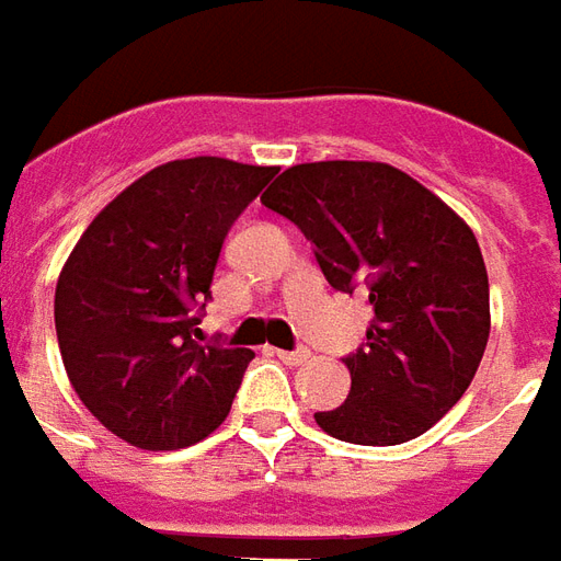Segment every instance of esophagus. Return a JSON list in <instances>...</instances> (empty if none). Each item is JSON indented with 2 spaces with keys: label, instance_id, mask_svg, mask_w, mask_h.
<instances>
[{
  "label": "esophagus",
  "instance_id": "esophagus-1",
  "mask_svg": "<svg viewBox=\"0 0 561 561\" xmlns=\"http://www.w3.org/2000/svg\"><path fill=\"white\" fill-rule=\"evenodd\" d=\"M277 358H280L284 365H301V362H308L310 353L308 350H277Z\"/></svg>",
  "mask_w": 561,
  "mask_h": 561
}]
</instances>
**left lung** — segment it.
<instances>
[{"label": "left lung", "instance_id": "left-lung-1", "mask_svg": "<svg viewBox=\"0 0 561 561\" xmlns=\"http://www.w3.org/2000/svg\"><path fill=\"white\" fill-rule=\"evenodd\" d=\"M263 206L313 244L334 289H367V343L322 431L355 445H400L431 431L472 382L490 337V284L476 232L439 196L379 161L296 163Z\"/></svg>", "mask_w": 561, "mask_h": 561}]
</instances>
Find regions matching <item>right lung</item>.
<instances>
[{
  "instance_id": "add662e5",
  "label": "right lung",
  "mask_w": 561,
  "mask_h": 561,
  "mask_svg": "<svg viewBox=\"0 0 561 561\" xmlns=\"http://www.w3.org/2000/svg\"><path fill=\"white\" fill-rule=\"evenodd\" d=\"M275 167L185 158L101 208L56 284V337L77 398L118 439L173 451L230 415L253 353L199 343L227 232Z\"/></svg>"
}]
</instances>
